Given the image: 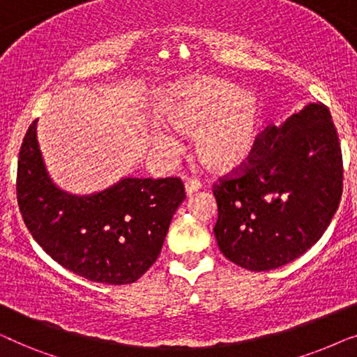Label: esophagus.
<instances>
[{
  "label": "esophagus",
  "instance_id": "esophagus-1",
  "mask_svg": "<svg viewBox=\"0 0 357 357\" xmlns=\"http://www.w3.org/2000/svg\"><path fill=\"white\" fill-rule=\"evenodd\" d=\"M198 190H202V183H199L198 180L195 178L187 180V183H185V193H187V197H192V195L197 193Z\"/></svg>",
  "mask_w": 357,
  "mask_h": 357
}]
</instances>
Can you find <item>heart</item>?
Here are the masks:
<instances>
[{"label": "heart", "mask_w": 357, "mask_h": 357, "mask_svg": "<svg viewBox=\"0 0 357 357\" xmlns=\"http://www.w3.org/2000/svg\"><path fill=\"white\" fill-rule=\"evenodd\" d=\"M160 114L180 133L195 131V153L204 167L229 174L255 153L263 123V104L255 92L219 77L174 82L160 100ZM153 143L164 154L178 149L177 136L162 128Z\"/></svg>", "instance_id": "b5f03b06"}]
</instances>
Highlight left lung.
I'll return each mask as SVG.
<instances>
[{"instance_id": "obj_1", "label": "left lung", "mask_w": 357, "mask_h": 357, "mask_svg": "<svg viewBox=\"0 0 357 357\" xmlns=\"http://www.w3.org/2000/svg\"><path fill=\"white\" fill-rule=\"evenodd\" d=\"M341 192L338 133L328 107L309 102L265 131L241 177L214 185L218 245L250 271L280 268L317 243Z\"/></svg>"}]
</instances>
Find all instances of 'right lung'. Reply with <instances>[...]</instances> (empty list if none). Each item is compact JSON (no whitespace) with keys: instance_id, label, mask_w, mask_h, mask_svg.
Returning a JSON list of instances; mask_svg holds the SVG:
<instances>
[{"instance_id":"1","label":"right lung","mask_w":357,"mask_h":357,"mask_svg":"<svg viewBox=\"0 0 357 357\" xmlns=\"http://www.w3.org/2000/svg\"><path fill=\"white\" fill-rule=\"evenodd\" d=\"M37 121L24 136L17 203L36 242L63 268L104 284H131L158 260L170 221L185 199L178 178L125 177L76 195L48 174Z\"/></svg>"}]
</instances>
